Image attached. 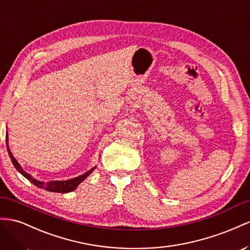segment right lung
Wrapping results in <instances>:
<instances>
[{"mask_svg":"<svg viewBox=\"0 0 250 250\" xmlns=\"http://www.w3.org/2000/svg\"><path fill=\"white\" fill-rule=\"evenodd\" d=\"M6 146H7V151H8V155L10 157V159L12 161V165L14 166V167L17 168V170L19 173L22 174L26 179L29 180L31 183H33L35 187H38L40 188H42V189H46L48 191H53V192H62V194H66V192H70L74 190L78 185H80L85 178H87L93 170L96 168V167H94L93 168H91L90 170H88V172H85L84 174L78 176V177H75L73 178V179H70V180H65V181H48V182H42V181H39L37 179H34V178H32L29 174L26 173L25 170L22 168V167H21L19 165V162L17 161V159L14 158L12 153L10 152V148L8 146V134L6 135Z\"/></svg>","mask_w":250,"mask_h":250,"instance_id":"obj_1","label":"right lung"}]
</instances>
